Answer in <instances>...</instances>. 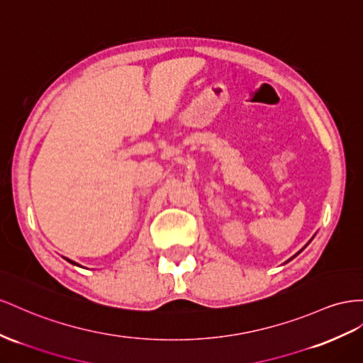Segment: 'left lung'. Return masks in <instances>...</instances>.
Returning a JSON list of instances; mask_svg holds the SVG:
<instances>
[{"label":"left lung","mask_w":363,"mask_h":363,"mask_svg":"<svg viewBox=\"0 0 363 363\" xmlns=\"http://www.w3.org/2000/svg\"><path fill=\"white\" fill-rule=\"evenodd\" d=\"M298 253H299V252H298ZM298 253H296V255H298ZM296 255H295V257H296ZM295 257H293V258H295Z\"/></svg>","instance_id":"8db88e82"}]
</instances>
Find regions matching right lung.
Wrapping results in <instances>:
<instances>
[{"label":"right lung","instance_id":"obj_1","mask_svg":"<svg viewBox=\"0 0 363 363\" xmlns=\"http://www.w3.org/2000/svg\"><path fill=\"white\" fill-rule=\"evenodd\" d=\"M67 261H70V259H67ZM70 262H72V264H76V262H73V261H70Z\"/></svg>","mask_w":363,"mask_h":363}]
</instances>
